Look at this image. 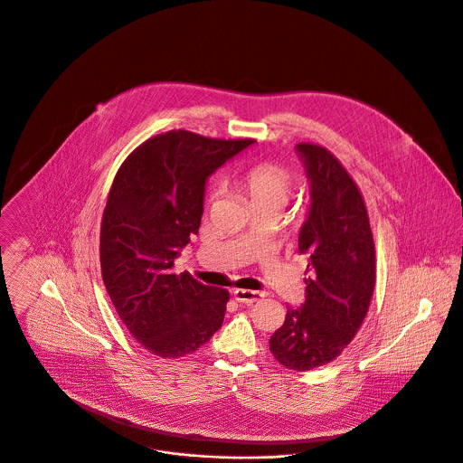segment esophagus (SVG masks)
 Segmentation results:
<instances>
[{
  "mask_svg": "<svg viewBox=\"0 0 463 463\" xmlns=\"http://www.w3.org/2000/svg\"><path fill=\"white\" fill-rule=\"evenodd\" d=\"M232 296H234V299L238 301V303H243V305H253L255 301H259L264 294L262 292H257V290H249V288H236L234 292H232Z\"/></svg>",
  "mask_w": 463,
  "mask_h": 463,
  "instance_id": "1",
  "label": "esophagus"
}]
</instances>
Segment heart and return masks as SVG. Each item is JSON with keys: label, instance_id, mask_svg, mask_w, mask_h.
<instances>
[{"label": "heart", "instance_id": "heart-1", "mask_svg": "<svg viewBox=\"0 0 463 463\" xmlns=\"http://www.w3.org/2000/svg\"><path fill=\"white\" fill-rule=\"evenodd\" d=\"M236 184L249 197L253 210L275 208L282 210L292 194L290 173L275 162H259L236 175ZM216 190L208 194L206 203L213 204Z\"/></svg>", "mask_w": 463, "mask_h": 463}]
</instances>
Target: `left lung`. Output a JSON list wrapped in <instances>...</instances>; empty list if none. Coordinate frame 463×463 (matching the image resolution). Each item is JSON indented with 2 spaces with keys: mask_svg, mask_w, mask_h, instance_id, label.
<instances>
[{
  "mask_svg": "<svg viewBox=\"0 0 463 463\" xmlns=\"http://www.w3.org/2000/svg\"><path fill=\"white\" fill-rule=\"evenodd\" d=\"M312 183V206L299 232L308 257L307 299L288 308L269 351L288 370L307 372L340 356L368 314L377 280L375 243L356 181L324 146L299 143Z\"/></svg>",
  "mask_w": 463,
  "mask_h": 463,
  "instance_id": "left-lung-1",
  "label": "left lung"
}]
</instances>
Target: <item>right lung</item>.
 Listing matches in <instances>:
<instances>
[{
    "mask_svg": "<svg viewBox=\"0 0 463 463\" xmlns=\"http://www.w3.org/2000/svg\"><path fill=\"white\" fill-rule=\"evenodd\" d=\"M253 139L171 130L137 146L118 169L100 225L109 298L147 353H195L220 329L229 290L173 273L178 250L199 232L204 183Z\"/></svg>",
    "mask_w": 463,
    "mask_h": 463,
    "instance_id": "1",
    "label": "right lung"
}]
</instances>
